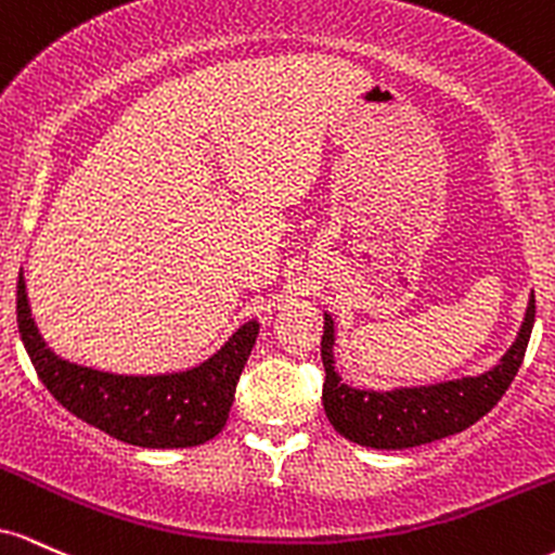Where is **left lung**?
Instances as JSON below:
<instances>
[{
  "instance_id": "1",
  "label": "left lung",
  "mask_w": 555,
  "mask_h": 555,
  "mask_svg": "<svg viewBox=\"0 0 555 555\" xmlns=\"http://www.w3.org/2000/svg\"><path fill=\"white\" fill-rule=\"evenodd\" d=\"M534 325V294L516 340L495 366L482 375L443 379L429 385H398L390 390L353 388L335 370V320L325 311L322 406L335 433L353 443L383 451H401L448 438L482 420L501 401L525 359Z\"/></svg>"
}]
</instances>
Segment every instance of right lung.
<instances>
[{"instance_id": "right-lung-1", "label": "right lung", "mask_w": 555, "mask_h": 555, "mask_svg": "<svg viewBox=\"0 0 555 555\" xmlns=\"http://www.w3.org/2000/svg\"><path fill=\"white\" fill-rule=\"evenodd\" d=\"M17 327L36 375L62 406L86 425L139 448H191L225 427L241 372L259 335L248 320L189 370L162 375H117L62 359L30 317L26 278H17Z\"/></svg>"}]
</instances>
